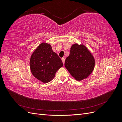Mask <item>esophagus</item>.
<instances>
[{
    "label": "esophagus",
    "instance_id": "1",
    "mask_svg": "<svg viewBox=\"0 0 122 122\" xmlns=\"http://www.w3.org/2000/svg\"><path fill=\"white\" fill-rule=\"evenodd\" d=\"M61 60H62V62H63V64H64V63H65V58L64 57H62V58H61Z\"/></svg>",
    "mask_w": 122,
    "mask_h": 122
}]
</instances>
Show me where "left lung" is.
Wrapping results in <instances>:
<instances>
[{
  "label": "left lung",
  "mask_w": 122,
  "mask_h": 122,
  "mask_svg": "<svg viewBox=\"0 0 122 122\" xmlns=\"http://www.w3.org/2000/svg\"><path fill=\"white\" fill-rule=\"evenodd\" d=\"M95 61L93 55L83 44H75L71 47L65 66L76 80L86 78L93 71Z\"/></svg>",
  "instance_id": "1"
}]
</instances>
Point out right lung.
Wrapping results in <instances>:
<instances>
[{
	"label": "right lung",
	"instance_id": "add662e5",
	"mask_svg": "<svg viewBox=\"0 0 122 122\" xmlns=\"http://www.w3.org/2000/svg\"><path fill=\"white\" fill-rule=\"evenodd\" d=\"M29 64L32 74L45 83L51 81L57 70L63 66L61 58L53 52L50 44L45 42L35 50Z\"/></svg>",
	"mask_w": 122,
	"mask_h": 122
}]
</instances>
